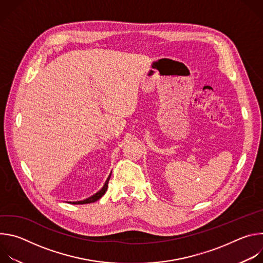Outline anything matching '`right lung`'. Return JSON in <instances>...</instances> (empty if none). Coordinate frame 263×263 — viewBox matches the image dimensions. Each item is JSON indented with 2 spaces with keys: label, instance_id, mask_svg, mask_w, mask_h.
Masks as SVG:
<instances>
[{
  "label": "right lung",
  "instance_id": "right-lung-1",
  "mask_svg": "<svg viewBox=\"0 0 263 263\" xmlns=\"http://www.w3.org/2000/svg\"><path fill=\"white\" fill-rule=\"evenodd\" d=\"M110 176H111V175H109L108 179L106 180V182H105V184H104V186H103V189H102L100 192H98L96 195H93L92 197H90V198H88V199H86V200H83V201H79V202H69V203H71V204H88V203H93V202L98 201L99 199H101V198L105 195V193H106V191H107V189H108V181H109V179H110Z\"/></svg>",
  "mask_w": 263,
  "mask_h": 263
}]
</instances>
